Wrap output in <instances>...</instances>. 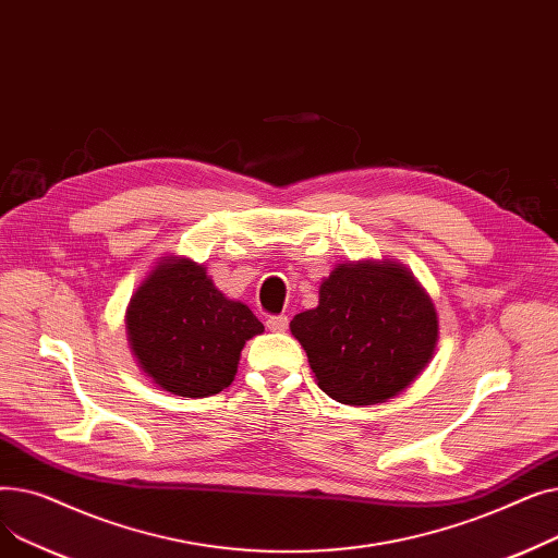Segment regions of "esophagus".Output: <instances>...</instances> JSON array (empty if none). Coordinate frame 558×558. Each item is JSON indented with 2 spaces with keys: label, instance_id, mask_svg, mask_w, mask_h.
I'll list each match as a JSON object with an SVG mask.
<instances>
[{
  "label": "esophagus",
  "instance_id": "obj_1",
  "mask_svg": "<svg viewBox=\"0 0 558 558\" xmlns=\"http://www.w3.org/2000/svg\"><path fill=\"white\" fill-rule=\"evenodd\" d=\"M287 326H289L287 314H276V316H269V318H267V328L274 330V332H284Z\"/></svg>",
  "mask_w": 558,
  "mask_h": 558
}]
</instances>
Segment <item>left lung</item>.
I'll list each match as a JSON object with an SVG mask.
<instances>
[{
  "label": "left lung",
  "mask_w": 558,
  "mask_h": 558,
  "mask_svg": "<svg viewBox=\"0 0 558 558\" xmlns=\"http://www.w3.org/2000/svg\"><path fill=\"white\" fill-rule=\"evenodd\" d=\"M318 387L345 404L400 393L432 360L438 320L414 276L398 264H343L318 289V307L289 324Z\"/></svg>",
  "instance_id": "left-lung-1"
}]
</instances>
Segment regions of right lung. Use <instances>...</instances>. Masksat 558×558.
<instances>
[{
  "label": "right lung",
  "mask_w": 558,
  "mask_h": 558,
  "mask_svg": "<svg viewBox=\"0 0 558 558\" xmlns=\"http://www.w3.org/2000/svg\"><path fill=\"white\" fill-rule=\"evenodd\" d=\"M126 328L142 371L183 398L223 391L244 343L264 330L246 305L228 301L190 259L158 264L131 299Z\"/></svg>",
  "instance_id": "obj_1"
}]
</instances>
